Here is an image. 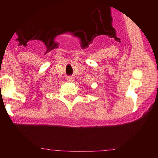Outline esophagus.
Listing matches in <instances>:
<instances>
[{
  "label": "esophagus",
  "instance_id": "34e87169",
  "mask_svg": "<svg viewBox=\"0 0 158 158\" xmlns=\"http://www.w3.org/2000/svg\"><path fill=\"white\" fill-rule=\"evenodd\" d=\"M66 79H67L68 82H73L74 77L73 76H68V77L66 78Z\"/></svg>",
  "mask_w": 158,
  "mask_h": 158
}]
</instances>
